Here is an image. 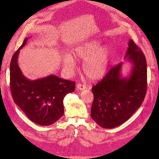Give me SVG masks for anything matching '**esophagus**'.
<instances>
[{"mask_svg":"<svg viewBox=\"0 0 159 159\" xmlns=\"http://www.w3.org/2000/svg\"><path fill=\"white\" fill-rule=\"evenodd\" d=\"M76 87H77V89H79V90H84L86 89H87V87L85 86V85H82L81 84H77L76 85Z\"/></svg>","mask_w":159,"mask_h":159,"instance_id":"34e87169","label":"esophagus"}]
</instances>
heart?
Segmentation results:
<instances>
[{"label":"heart","mask_w":159,"mask_h":159,"mask_svg":"<svg viewBox=\"0 0 159 159\" xmlns=\"http://www.w3.org/2000/svg\"><path fill=\"white\" fill-rule=\"evenodd\" d=\"M98 40H91L75 46L72 51V57L77 60L84 61L82 70L86 77L92 80L102 79L106 75L110 64L111 51L107 46L101 47ZM64 68L71 71L75 66V61L70 56L62 60Z\"/></svg>","instance_id":"b5f03b06"}]
</instances>
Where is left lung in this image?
Instances as JSON below:
<instances>
[{"mask_svg":"<svg viewBox=\"0 0 159 159\" xmlns=\"http://www.w3.org/2000/svg\"><path fill=\"white\" fill-rule=\"evenodd\" d=\"M125 58L132 68L123 77V63L115 66L104 77L93 86V102L91 116L101 127L114 128L127 121L141 106L147 89L146 57L133 40H129Z\"/></svg>","mask_w":159,"mask_h":159,"instance_id":"left-lung-1","label":"left lung"}]
</instances>
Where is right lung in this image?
Segmentation results:
<instances>
[{
	"instance_id": "obj_1",
	"label": "right lung",
	"mask_w": 159,
	"mask_h": 159,
	"mask_svg": "<svg viewBox=\"0 0 159 159\" xmlns=\"http://www.w3.org/2000/svg\"><path fill=\"white\" fill-rule=\"evenodd\" d=\"M28 38L13 54L10 63V89L14 102L32 122L49 126L64 114V97L74 91L75 82L54 75L34 80L24 76L17 60L20 50Z\"/></svg>"
}]
</instances>
